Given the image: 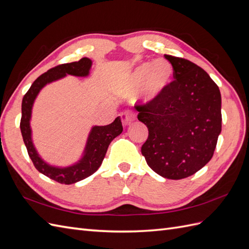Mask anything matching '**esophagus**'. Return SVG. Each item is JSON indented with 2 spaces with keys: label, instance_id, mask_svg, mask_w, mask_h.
<instances>
[{
  "label": "esophagus",
  "instance_id": "34e87169",
  "mask_svg": "<svg viewBox=\"0 0 249 249\" xmlns=\"http://www.w3.org/2000/svg\"><path fill=\"white\" fill-rule=\"evenodd\" d=\"M121 119H122V122L124 125H129L131 122L136 120L135 113L131 111H126L124 113L121 114Z\"/></svg>",
  "mask_w": 249,
  "mask_h": 249
}]
</instances>
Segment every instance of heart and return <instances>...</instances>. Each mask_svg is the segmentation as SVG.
<instances>
[{"mask_svg": "<svg viewBox=\"0 0 249 249\" xmlns=\"http://www.w3.org/2000/svg\"><path fill=\"white\" fill-rule=\"evenodd\" d=\"M171 75L173 67L168 61L159 59L155 62H144L130 72L127 86L131 90L142 87L141 100L148 103L154 101L168 85Z\"/></svg>", "mask_w": 249, "mask_h": 249, "instance_id": "1", "label": "heart"}]
</instances>
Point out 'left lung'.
Listing matches in <instances>:
<instances>
[{"instance_id":"8db88e82","label":"left lung","mask_w":249,"mask_h":249,"mask_svg":"<svg viewBox=\"0 0 249 249\" xmlns=\"http://www.w3.org/2000/svg\"><path fill=\"white\" fill-rule=\"evenodd\" d=\"M174 79L151 102L136 106L148 128L141 151L163 178L193 176L210 161L222 129L221 93L205 70L188 60L165 54Z\"/></svg>"}]
</instances>
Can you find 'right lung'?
<instances>
[{
	"label": "right lung",
	"instance_id": "add662e5",
	"mask_svg": "<svg viewBox=\"0 0 249 249\" xmlns=\"http://www.w3.org/2000/svg\"><path fill=\"white\" fill-rule=\"evenodd\" d=\"M91 65L92 62L90 59L83 58L78 62L62 64V65L49 69L47 72L41 74L33 83V85L30 86L29 90L24 95L22 101V118L20 128L31 161H33L35 167L41 174L61 184H73L81 180H84L87 177L94 174L104 160L108 146H109L114 138L121 135V132L123 131V126L120 117L116 118V120L109 125L93 126L88 135L82 158L78 162L67 167L53 166V165L44 161L37 154L33 142V138H31L30 127L31 112H33V106L37 94H39L44 86L52 82L58 81L67 74L87 76Z\"/></svg>",
	"mask_w": 249,
	"mask_h": 249
}]
</instances>
